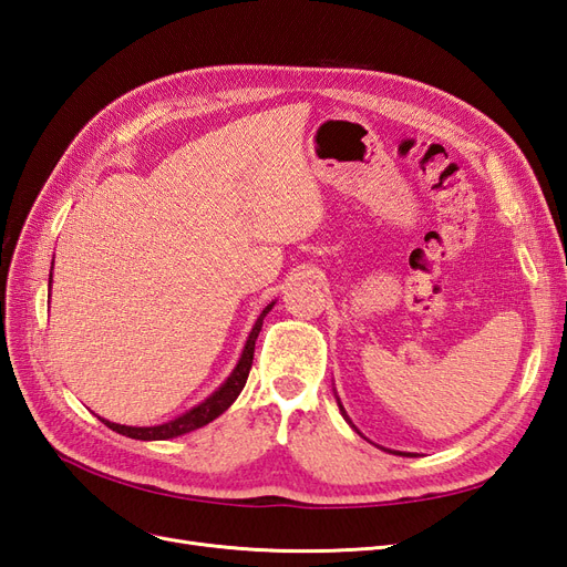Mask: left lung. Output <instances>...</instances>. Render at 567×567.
<instances>
[{"label": "left lung", "mask_w": 567, "mask_h": 567, "mask_svg": "<svg viewBox=\"0 0 567 567\" xmlns=\"http://www.w3.org/2000/svg\"><path fill=\"white\" fill-rule=\"evenodd\" d=\"M342 409V406H340ZM400 456H414V454H400Z\"/></svg>", "instance_id": "left-lung-1"}]
</instances>
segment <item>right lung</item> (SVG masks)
<instances>
[{
    "label": "right lung",
    "mask_w": 567,
    "mask_h": 567,
    "mask_svg": "<svg viewBox=\"0 0 567 567\" xmlns=\"http://www.w3.org/2000/svg\"><path fill=\"white\" fill-rule=\"evenodd\" d=\"M51 286V281H49ZM274 302L267 305L260 319L255 321L252 331L248 336V342H246V350L241 354V359H238V364L234 369V373L227 379V383L221 385L217 392H213L208 400L200 402L198 406H194L192 411H186V414L177 416L175 421H167L163 425H151V427H132V425H120V423H111V421H104L111 431L120 433V435H127L132 440H169V437H177V435H184V433H192V431H198V427L208 425L210 421H215L219 414H225V411L234 404V400L241 394L246 381H248V373H250V367H252V354H255V340L257 336H260L262 331V319L267 317V312L271 310Z\"/></svg>",
    "instance_id": "right-lung-1"
}]
</instances>
